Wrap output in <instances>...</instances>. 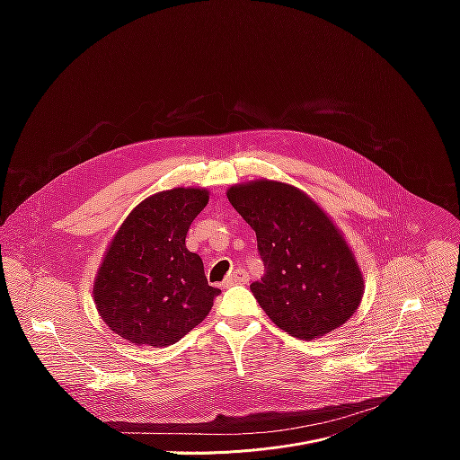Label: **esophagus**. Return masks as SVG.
I'll use <instances>...</instances> for the list:
<instances>
[{
    "mask_svg": "<svg viewBox=\"0 0 460 460\" xmlns=\"http://www.w3.org/2000/svg\"><path fill=\"white\" fill-rule=\"evenodd\" d=\"M249 282V275L243 271V270H236L233 271L226 280H224V288H231V286H236V284H247Z\"/></svg>",
    "mask_w": 460,
    "mask_h": 460,
    "instance_id": "esophagus-1",
    "label": "esophagus"
}]
</instances>
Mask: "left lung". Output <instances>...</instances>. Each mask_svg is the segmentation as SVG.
<instances>
[{
	"label": "left lung",
	"instance_id": "obj_1",
	"mask_svg": "<svg viewBox=\"0 0 460 460\" xmlns=\"http://www.w3.org/2000/svg\"><path fill=\"white\" fill-rule=\"evenodd\" d=\"M227 199L254 229L266 273L251 291L291 337L311 341L344 325L364 295V279L344 236L309 196L288 183L256 180Z\"/></svg>",
	"mask_w": 460,
	"mask_h": 460
}]
</instances>
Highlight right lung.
<instances>
[{"instance_id":"obj_1","label":"right lung","mask_w":460,"mask_h":460,"mask_svg":"<svg viewBox=\"0 0 460 460\" xmlns=\"http://www.w3.org/2000/svg\"><path fill=\"white\" fill-rule=\"evenodd\" d=\"M208 189L156 192L123 220L94 280V302L111 332L137 346L165 348L211 311L220 289L208 284L202 258L185 247Z\"/></svg>"}]
</instances>
